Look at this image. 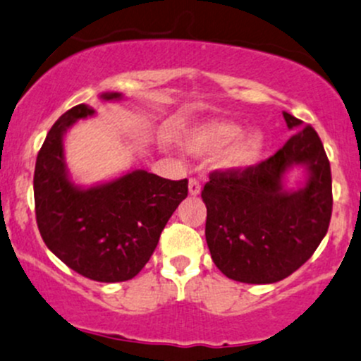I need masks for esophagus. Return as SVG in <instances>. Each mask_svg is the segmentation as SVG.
<instances>
[{
	"label": "esophagus",
	"instance_id": "esophagus-1",
	"mask_svg": "<svg viewBox=\"0 0 361 361\" xmlns=\"http://www.w3.org/2000/svg\"><path fill=\"white\" fill-rule=\"evenodd\" d=\"M201 192V184L196 179H189V195L197 196Z\"/></svg>",
	"mask_w": 361,
	"mask_h": 361
}]
</instances>
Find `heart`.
I'll return each instance as SVG.
<instances>
[{"label": "heart", "mask_w": 361, "mask_h": 361, "mask_svg": "<svg viewBox=\"0 0 361 361\" xmlns=\"http://www.w3.org/2000/svg\"><path fill=\"white\" fill-rule=\"evenodd\" d=\"M182 145L189 153L219 154V166L231 172H243L251 169L265 149V135L262 130L253 129L241 133V127L228 120L213 118L196 123L182 139Z\"/></svg>", "instance_id": "heart-1"}]
</instances>
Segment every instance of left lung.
<instances>
[{"mask_svg": "<svg viewBox=\"0 0 361 361\" xmlns=\"http://www.w3.org/2000/svg\"><path fill=\"white\" fill-rule=\"evenodd\" d=\"M294 135L274 157L243 172H212L201 191L208 250L219 270L246 284H272L296 272L325 238L332 215L331 164L312 126L284 111ZM303 166L307 179L285 188Z\"/></svg>", "mask_w": 361, "mask_h": 361, "instance_id": "1", "label": "left lung"}]
</instances>
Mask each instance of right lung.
<instances>
[{
    "instance_id": "right-lung-1",
    "label": "right lung",
    "mask_w": 361,
    "mask_h": 361,
    "mask_svg": "<svg viewBox=\"0 0 361 361\" xmlns=\"http://www.w3.org/2000/svg\"><path fill=\"white\" fill-rule=\"evenodd\" d=\"M103 102L122 99L103 92ZM94 110L77 104L49 129L34 170L36 220L48 250L77 274L98 282H123L148 263L161 231L188 196V179L169 180L130 170L114 180L82 188L72 182L63 137Z\"/></svg>"
}]
</instances>
